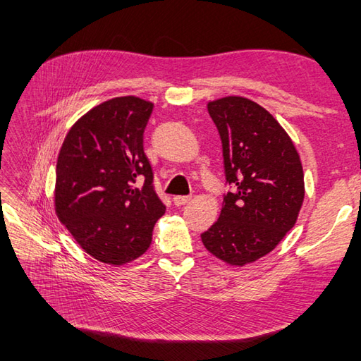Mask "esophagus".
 I'll return each mask as SVG.
<instances>
[{"label":"esophagus","instance_id":"obj_1","mask_svg":"<svg viewBox=\"0 0 361 361\" xmlns=\"http://www.w3.org/2000/svg\"><path fill=\"white\" fill-rule=\"evenodd\" d=\"M190 202V197L189 195H175L173 197V204L175 206H183Z\"/></svg>","mask_w":361,"mask_h":361}]
</instances>
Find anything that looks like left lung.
I'll list each match as a JSON object with an SVG mask.
<instances>
[{"mask_svg": "<svg viewBox=\"0 0 361 361\" xmlns=\"http://www.w3.org/2000/svg\"><path fill=\"white\" fill-rule=\"evenodd\" d=\"M226 181L219 220L202 234L204 248L243 267L273 251L295 226L304 202V172L286 130L264 106L242 96L208 102Z\"/></svg>", "mask_w": 361, "mask_h": 361, "instance_id": "1", "label": "left lung"}]
</instances>
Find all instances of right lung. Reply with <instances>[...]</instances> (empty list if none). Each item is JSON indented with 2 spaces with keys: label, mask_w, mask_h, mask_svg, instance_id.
<instances>
[{
  "label": "right lung",
  "mask_w": 361,
  "mask_h": 361,
  "mask_svg": "<svg viewBox=\"0 0 361 361\" xmlns=\"http://www.w3.org/2000/svg\"><path fill=\"white\" fill-rule=\"evenodd\" d=\"M152 110L136 96L96 105L70 128L57 158L59 220L87 255L113 267L147 251L166 212L142 145Z\"/></svg>",
  "instance_id": "1"
}]
</instances>
